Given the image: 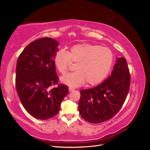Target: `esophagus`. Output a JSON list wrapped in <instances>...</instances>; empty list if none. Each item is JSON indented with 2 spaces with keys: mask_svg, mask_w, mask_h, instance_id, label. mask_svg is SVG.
I'll return each mask as SVG.
<instances>
[{
  "mask_svg": "<svg viewBox=\"0 0 150 150\" xmlns=\"http://www.w3.org/2000/svg\"><path fill=\"white\" fill-rule=\"evenodd\" d=\"M74 90V88H69V92H71V91H73Z\"/></svg>",
  "mask_w": 150,
  "mask_h": 150,
  "instance_id": "obj_1",
  "label": "esophagus"
}]
</instances>
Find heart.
Masks as SVG:
<instances>
[{
    "label": "heart",
    "mask_w": 150,
    "mask_h": 150,
    "mask_svg": "<svg viewBox=\"0 0 150 150\" xmlns=\"http://www.w3.org/2000/svg\"><path fill=\"white\" fill-rule=\"evenodd\" d=\"M114 56L107 47L89 44H76L69 51L64 49L57 51L54 57V63L61 73L68 69L71 62H77L76 70L62 76V83L71 87H78L86 81L89 85L98 84L110 73Z\"/></svg>",
    "instance_id": "1"
}]
</instances>
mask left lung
Instances as JSON below:
<instances>
[{
	"instance_id": "obj_1",
	"label": "left lung",
	"mask_w": 150,
	"mask_h": 150,
	"mask_svg": "<svg viewBox=\"0 0 150 150\" xmlns=\"http://www.w3.org/2000/svg\"><path fill=\"white\" fill-rule=\"evenodd\" d=\"M129 86L130 74L126 59L117 57L110 76L96 87L80 91L81 116L91 123L112 118L123 105Z\"/></svg>"
}]
</instances>
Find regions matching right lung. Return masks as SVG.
Segmentation results:
<instances>
[{
	"instance_id": "1",
	"label": "right lung",
	"mask_w": 150,
	"mask_h": 150,
	"mask_svg": "<svg viewBox=\"0 0 150 150\" xmlns=\"http://www.w3.org/2000/svg\"><path fill=\"white\" fill-rule=\"evenodd\" d=\"M59 42L50 38L30 42L18 58L16 86L22 105L29 114L39 120H47L59 111L63 99L69 92L60 84L54 63Z\"/></svg>"
}]
</instances>
